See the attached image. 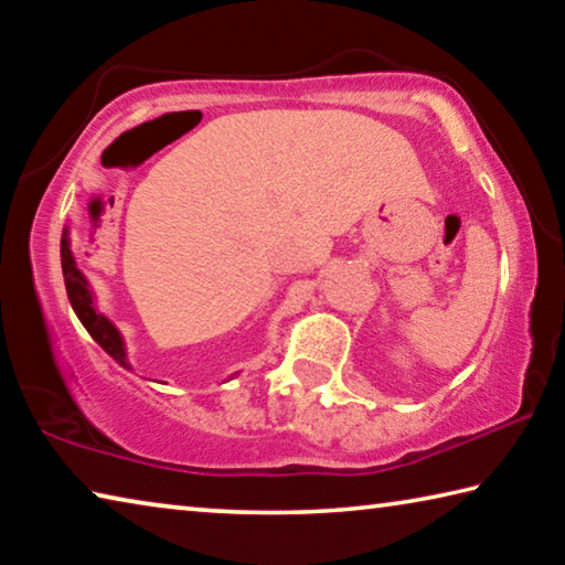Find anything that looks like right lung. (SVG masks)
I'll return each mask as SVG.
<instances>
[{
	"label": "right lung",
	"instance_id": "right-lung-1",
	"mask_svg": "<svg viewBox=\"0 0 565 565\" xmlns=\"http://www.w3.org/2000/svg\"><path fill=\"white\" fill-rule=\"evenodd\" d=\"M62 274H64L66 296H70V303L76 313V319L82 321V327L89 331V337L97 341L99 347L119 363V366L131 371V363L127 356V341H124L121 331L114 327V321L104 317V313L99 311L97 294H94L87 276H84L79 266H76V259L72 254L70 226H64V232H62ZM234 376H238V374H232L228 379H234Z\"/></svg>",
	"mask_w": 565,
	"mask_h": 565
}]
</instances>
